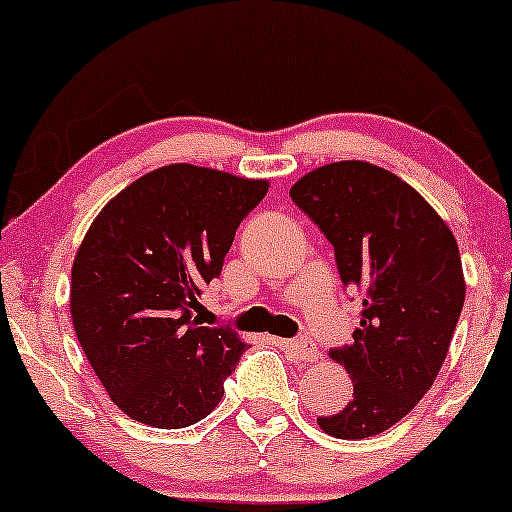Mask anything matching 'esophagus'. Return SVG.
Wrapping results in <instances>:
<instances>
[{
  "instance_id": "1",
  "label": "esophagus",
  "mask_w": 512,
  "mask_h": 512,
  "mask_svg": "<svg viewBox=\"0 0 512 512\" xmlns=\"http://www.w3.org/2000/svg\"><path fill=\"white\" fill-rule=\"evenodd\" d=\"M274 342L286 347V350H289L291 355L299 359L301 364H311V362H316V359H318L316 345H313V342H308V340H279V338H274Z\"/></svg>"
}]
</instances>
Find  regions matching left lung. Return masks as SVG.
Wrapping results in <instances>:
<instances>
[{
    "mask_svg": "<svg viewBox=\"0 0 512 512\" xmlns=\"http://www.w3.org/2000/svg\"><path fill=\"white\" fill-rule=\"evenodd\" d=\"M289 194L333 243L342 284L362 296L355 342L330 352L352 398L318 425L340 440L374 437L440 374L466 294L457 240L411 184L372 162L316 167Z\"/></svg>",
    "mask_w": 512,
    "mask_h": 512,
    "instance_id": "1",
    "label": "left lung"
}]
</instances>
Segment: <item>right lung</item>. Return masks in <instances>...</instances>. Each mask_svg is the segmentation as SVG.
<instances>
[{
  "mask_svg": "<svg viewBox=\"0 0 512 512\" xmlns=\"http://www.w3.org/2000/svg\"><path fill=\"white\" fill-rule=\"evenodd\" d=\"M267 189V179L174 162L121 189L92 221L72 262L70 316L128 418L177 430L221 403L247 342L194 311Z\"/></svg>",
  "mask_w": 512,
  "mask_h": 512,
  "instance_id": "obj_1",
  "label": "right lung"
}]
</instances>
